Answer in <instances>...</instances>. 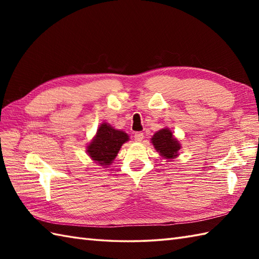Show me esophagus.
<instances>
[{"label":"esophagus","mask_w":259,"mask_h":259,"mask_svg":"<svg viewBox=\"0 0 259 259\" xmlns=\"http://www.w3.org/2000/svg\"><path fill=\"white\" fill-rule=\"evenodd\" d=\"M145 138V135H144V133H136L135 134V140L136 141H142V139Z\"/></svg>","instance_id":"esophagus-1"}]
</instances>
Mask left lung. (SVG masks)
Returning <instances> with one entry per match:
<instances>
[{"instance_id": "left-lung-1", "label": "left lung", "mask_w": 259, "mask_h": 259, "mask_svg": "<svg viewBox=\"0 0 259 259\" xmlns=\"http://www.w3.org/2000/svg\"><path fill=\"white\" fill-rule=\"evenodd\" d=\"M152 144L156 150L160 152V155L166 159H174L178 156V150L180 149L179 142L172 137V133L169 129H161L152 137Z\"/></svg>"}]
</instances>
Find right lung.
<instances>
[{
  "label": "right lung",
  "mask_w": 259,
  "mask_h": 259,
  "mask_svg": "<svg viewBox=\"0 0 259 259\" xmlns=\"http://www.w3.org/2000/svg\"><path fill=\"white\" fill-rule=\"evenodd\" d=\"M128 140V135L123 131L115 130L108 123H102L99 126L95 139L88 146V153L101 166H109L117 157L121 146Z\"/></svg>",
  "instance_id": "1"
}]
</instances>
